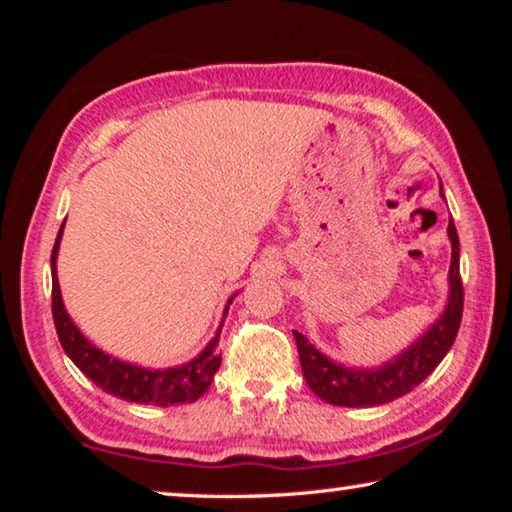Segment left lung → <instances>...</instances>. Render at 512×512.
<instances>
[{
	"instance_id": "1",
	"label": "left lung",
	"mask_w": 512,
	"mask_h": 512,
	"mask_svg": "<svg viewBox=\"0 0 512 512\" xmlns=\"http://www.w3.org/2000/svg\"><path fill=\"white\" fill-rule=\"evenodd\" d=\"M447 235L452 241V264H449V298L445 311L418 341L397 354L395 359L386 361L384 366L368 370L345 368L316 350L307 341V336L293 332L302 375H305L309 388L320 400L334 406H350V409L388 404L397 397L411 393L445 359V354L456 341L463 316V282L461 268H458L461 248H458L456 225L452 219L447 225Z\"/></svg>"
}]
</instances>
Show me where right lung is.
Segmentation results:
<instances>
[{"mask_svg":"<svg viewBox=\"0 0 512 512\" xmlns=\"http://www.w3.org/2000/svg\"><path fill=\"white\" fill-rule=\"evenodd\" d=\"M65 223L60 225L54 250H51V314H54V325L58 332L60 345L67 352V357L74 361L85 377L94 381L101 391L108 395H115L119 400L137 402V404H155V406H171V404H192L201 397L207 388H210L216 370L221 366L219 354V336L221 327L216 329V336L207 343V348L198 354L196 359L183 363L176 368H162L151 370L135 366V363L119 361L110 357L97 345L85 339L79 327L72 323L67 309L63 305V296H60V284L56 273V259L60 248V237H63ZM232 296L225 305L223 318L228 314V307L232 305Z\"/></svg>","mask_w":512,"mask_h":512,"instance_id":"add662e5","label":"right lung"}]
</instances>
